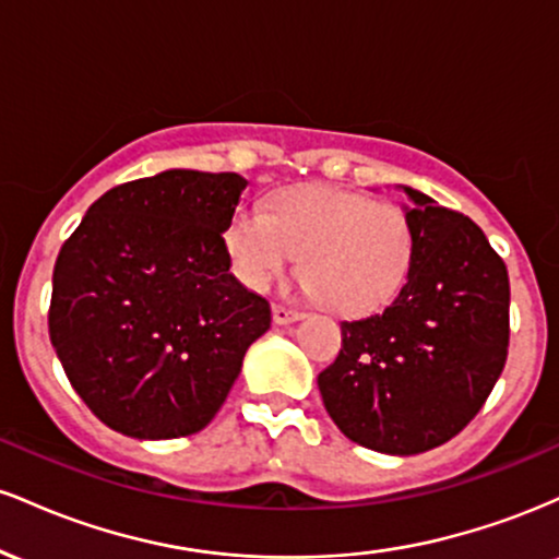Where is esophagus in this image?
<instances>
[{"label": "esophagus", "mask_w": 559, "mask_h": 559, "mask_svg": "<svg viewBox=\"0 0 559 559\" xmlns=\"http://www.w3.org/2000/svg\"><path fill=\"white\" fill-rule=\"evenodd\" d=\"M301 318L299 310H292V307H284V305H273V320L278 325H288V323H297Z\"/></svg>", "instance_id": "esophagus-1"}]
</instances>
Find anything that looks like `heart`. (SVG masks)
Returning a JSON list of instances; mask_svg holds the SVG:
<instances>
[{"label": "heart", "instance_id": "b5f03b06", "mask_svg": "<svg viewBox=\"0 0 559 559\" xmlns=\"http://www.w3.org/2000/svg\"><path fill=\"white\" fill-rule=\"evenodd\" d=\"M226 249L247 288H267L299 254L307 294L342 316H368L407 278L413 228L396 204L307 183L275 194L267 215L239 210L226 228Z\"/></svg>", "mask_w": 559, "mask_h": 559}]
</instances>
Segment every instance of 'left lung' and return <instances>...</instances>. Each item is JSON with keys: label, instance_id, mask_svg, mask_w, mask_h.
I'll list each match as a JSON object with an SVG mask.
<instances>
[{"label": "left lung", "instance_id": "obj_1", "mask_svg": "<svg viewBox=\"0 0 559 559\" xmlns=\"http://www.w3.org/2000/svg\"><path fill=\"white\" fill-rule=\"evenodd\" d=\"M400 189L413 228L407 281L386 310L344 320L318 389L346 439L407 457L463 431L502 376L510 278L471 217Z\"/></svg>", "mask_w": 559, "mask_h": 559}]
</instances>
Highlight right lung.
<instances>
[{
    "instance_id": "1",
    "label": "right lung",
    "mask_w": 559,
    "mask_h": 559,
    "mask_svg": "<svg viewBox=\"0 0 559 559\" xmlns=\"http://www.w3.org/2000/svg\"><path fill=\"white\" fill-rule=\"evenodd\" d=\"M243 189L239 173L163 170L102 194L62 243L49 338L112 431H202L271 329V305L234 278L223 239Z\"/></svg>"
}]
</instances>
